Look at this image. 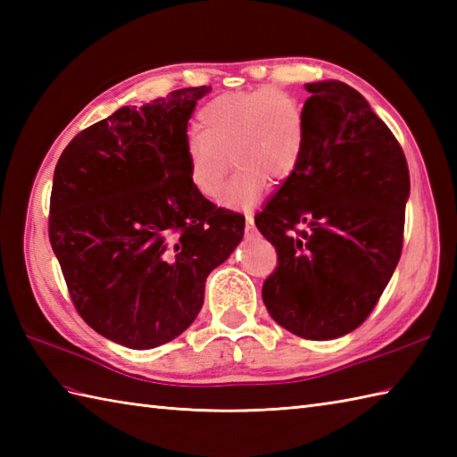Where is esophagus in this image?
<instances>
[{
	"mask_svg": "<svg viewBox=\"0 0 457 457\" xmlns=\"http://www.w3.org/2000/svg\"><path fill=\"white\" fill-rule=\"evenodd\" d=\"M245 234L247 236L255 234V223H253V216H251V213H247L245 216Z\"/></svg>",
	"mask_w": 457,
	"mask_h": 457,
	"instance_id": "34e87169",
	"label": "esophagus"
}]
</instances>
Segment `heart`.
<instances>
[{"label": "heart", "mask_w": 457, "mask_h": 457, "mask_svg": "<svg viewBox=\"0 0 457 457\" xmlns=\"http://www.w3.org/2000/svg\"><path fill=\"white\" fill-rule=\"evenodd\" d=\"M196 123L198 131L188 133L184 143L192 187L213 198L228 174L229 157L237 169L220 196L223 206H253L269 180H288L303 159L304 112L285 90L218 96L198 110Z\"/></svg>", "instance_id": "1"}]
</instances>
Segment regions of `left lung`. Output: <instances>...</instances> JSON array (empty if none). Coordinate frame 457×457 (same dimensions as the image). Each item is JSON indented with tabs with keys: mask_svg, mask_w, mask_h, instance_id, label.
<instances>
[{
	"mask_svg": "<svg viewBox=\"0 0 457 457\" xmlns=\"http://www.w3.org/2000/svg\"><path fill=\"white\" fill-rule=\"evenodd\" d=\"M304 153L255 226L278 255L263 285L270 318L334 339L371 314L403 251L411 177L391 129L339 80L306 84Z\"/></svg>",
	"mask_w": 457,
	"mask_h": 457,
	"instance_id": "left-lung-1",
	"label": "left lung"
}]
</instances>
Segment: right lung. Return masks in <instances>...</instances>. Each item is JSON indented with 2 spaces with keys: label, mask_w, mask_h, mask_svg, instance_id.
<instances>
[{
  "label": "right lung",
  "mask_w": 457,
  "mask_h": 457,
  "mask_svg": "<svg viewBox=\"0 0 457 457\" xmlns=\"http://www.w3.org/2000/svg\"><path fill=\"white\" fill-rule=\"evenodd\" d=\"M210 90L123 105L56 162L53 251L84 322L125 347L180 336L204 304L206 277L244 239L245 218L213 206L188 179V120Z\"/></svg>",
  "instance_id": "obj_1"
}]
</instances>
